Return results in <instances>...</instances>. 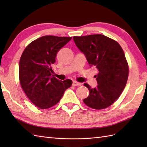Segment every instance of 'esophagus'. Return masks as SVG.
I'll use <instances>...</instances> for the list:
<instances>
[{"mask_svg":"<svg viewBox=\"0 0 147 147\" xmlns=\"http://www.w3.org/2000/svg\"><path fill=\"white\" fill-rule=\"evenodd\" d=\"M82 85V83L77 82H76V81H73V85L74 86H81Z\"/></svg>","mask_w":147,"mask_h":147,"instance_id":"34e87169","label":"esophagus"}]
</instances>
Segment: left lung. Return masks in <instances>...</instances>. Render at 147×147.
<instances>
[{"label": "left lung", "mask_w": 147, "mask_h": 147, "mask_svg": "<svg viewBox=\"0 0 147 147\" xmlns=\"http://www.w3.org/2000/svg\"><path fill=\"white\" fill-rule=\"evenodd\" d=\"M73 40L90 66L98 71L95 76L98 84L96 88L84 84L90 92L84 103L97 110L109 107L119 97L128 78V65L123 50L117 42L101 34L74 36Z\"/></svg>", "instance_id": "obj_1"}]
</instances>
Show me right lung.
I'll list each match as a JSON object with an SVG mask.
<instances>
[{"label": "right lung", "mask_w": 147, "mask_h": 147, "mask_svg": "<svg viewBox=\"0 0 147 147\" xmlns=\"http://www.w3.org/2000/svg\"><path fill=\"white\" fill-rule=\"evenodd\" d=\"M71 38L43 36L30 43L21 55L20 84L28 98L40 109H49L57 104L72 85L71 80L61 81L51 74V65L55 63L57 52Z\"/></svg>", "instance_id": "add662e5"}]
</instances>
